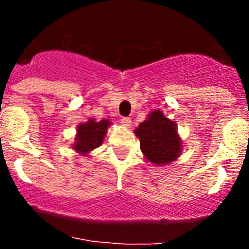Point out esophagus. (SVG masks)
<instances>
[{
  "label": "esophagus",
  "mask_w": 249,
  "mask_h": 249,
  "mask_svg": "<svg viewBox=\"0 0 249 249\" xmlns=\"http://www.w3.org/2000/svg\"><path fill=\"white\" fill-rule=\"evenodd\" d=\"M121 124H122L123 127H126V128H129V127L132 126V122L128 117H123L121 118Z\"/></svg>",
  "instance_id": "esophagus-1"
}]
</instances>
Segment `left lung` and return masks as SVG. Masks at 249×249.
<instances>
[{"label":"left lung","instance_id":"8db88e82","mask_svg":"<svg viewBox=\"0 0 249 249\" xmlns=\"http://www.w3.org/2000/svg\"><path fill=\"white\" fill-rule=\"evenodd\" d=\"M140 138V148L146 160L155 166L175 162L182 153V138L175 121L169 120L160 109H155L135 129Z\"/></svg>","mask_w":249,"mask_h":249}]
</instances>
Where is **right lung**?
Here are the masks:
<instances>
[{
  "label": "right lung",
  "instance_id": "1",
  "mask_svg": "<svg viewBox=\"0 0 249 249\" xmlns=\"http://www.w3.org/2000/svg\"><path fill=\"white\" fill-rule=\"evenodd\" d=\"M109 126L111 121L107 118L101 121L89 118L87 122L80 123L77 126V133L72 148L81 156H87L89 152L102 144Z\"/></svg>",
  "mask_w": 249,
  "mask_h": 249
}]
</instances>
